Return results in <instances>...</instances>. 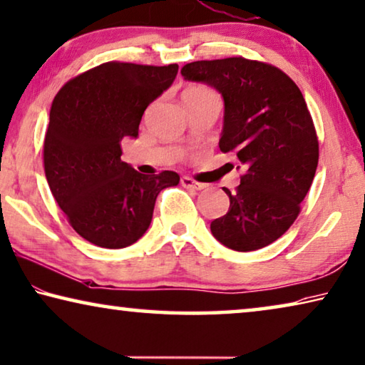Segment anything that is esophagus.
<instances>
[{"mask_svg":"<svg viewBox=\"0 0 365 365\" xmlns=\"http://www.w3.org/2000/svg\"><path fill=\"white\" fill-rule=\"evenodd\" d=\"M180 183L183 185L185 188H192V190H203L205 188L203 183H198L196 180H193V178H190V177H182Z\"/></svg>","mask_w":365,"mask_h":365,"instance_id":"esophagus-1","label":"esophagus"}]
</instances>
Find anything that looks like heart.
I'll list each match as a JSON object with an SVG mask.
<instances>
[{
    "label": "heart",
    "mask_w": 365,
    "mask_h": 365,
    "mask_svg": "<svg viewBox=\"0 0 365 365\" xmlns=\"http://www.w3.org/2000/svg\"><path fill=\"white\" fill-rule=\"evenodd\" d=\"M198 92H210V89L201 88V86H193V88H188L185 91V94H198Z\"/></svg>",
    "instance_id": "heart-1"
}]
</instances>
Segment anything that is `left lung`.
<instances>
[{
  "instance_id": "left-lung-1",
  "label": "left lung",
  "mask_w": 365,
  "mask_h": 365,
  "mask_svg": "<svg viewBox=\"0 0 365 365\" xmlns=\"http://www.w3.org/2000/svg\"><path fill=\"white\" fill-rule=\"evenodd\" d=\"M180 73L221 92L219 148L245 165L235 193L224 188L230 206L211 222L212 235L237 252L273 244L297 219L318 165V138L302 92L279 68L244 56L193 61Z\"/></svg>"
}]
</instances>
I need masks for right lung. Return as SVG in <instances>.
Listing matches in <instances>:
<instances>
[{
  "label": "right lung",
  "mask_w": 365,
  "mask_h": 365,
  "mask_svg": "<svg viewBox=\"0 0 365 365\" xmlns=\"http://www.w3.org/2000/svg\"><path fill=\"white\" fill-rule=\"evenodd\" d=\"M178 65L107 61L69 79L50 108L43 167L68 222L91 244L125 248L146 232L155 198L178 173L144 175L120 159L143 113L173 83Z\"/></svg>",
  "instance_id": "1"
}]
</instances>
